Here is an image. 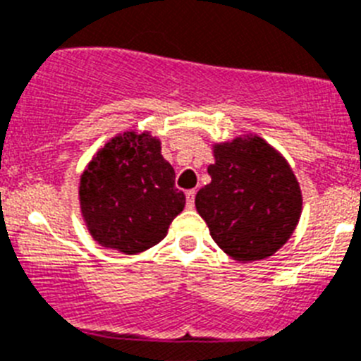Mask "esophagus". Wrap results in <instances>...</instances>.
I'll list each match as a JSON object with an SVG mask.
<instances>
[{
	"mask_svg": "<svg viewBox=\"0 0 361 361\" xmlns=\"http://www.w3.org/2000/svg\"><path fill=\"white\" fill-rule=\"evenodd\" d=\"M194 197H196V190H187V207L194 209Z\"/></svg>",
	"mask_w": 361,
	"mask_h": 361,
	"instance_id": "esophagus-1",
	"label": "esophagus"
}]
</instances>
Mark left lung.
<instances>
[{
	"instance_id": "1",
	"label": "left lung",
	"mask_w": 361,
	"mask_h": 361,
	"mask_svg": "<svg viewBox=\"0 0 361 361\" xmlns=\"http://www.w3.org/2000/svg\"><path fill=\"white\" fill-rule=\"evenodd\" d=\"M212 178L196 194V209L226 255L253 262L274 255L297 228L302 192L293 169L257 135L214 144Z\"/></svg>"
}]
</instances>
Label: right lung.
Returning a JSON list of instances; mask_svg holds the SVG:
<instances>
[{
    "mask_svg": "<svg viewBox=\"0 0 361 361\" xmlns=\"http://www.w3.org/2000/svg\"><path fill=\"white\" fill-rule=\"evenodd\" d=\"M174 169L161 157L160 138L149 131L113 136L86 165L79 183L80 214L104 248L136 255L167 235L183 210Z\"/></svg>",
    "mask_w": 361,
    "mask_h": 361,
    "instance_id": "add662e5",
    "label": "right lung"
}]
</instances>
